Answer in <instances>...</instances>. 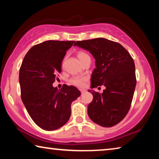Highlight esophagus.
<instances>
[{
	"label": "esophagus",
	"mask_w": 159,
	"mask_h": 159,
	"mask_svg": "<svg viewBox=\"0 0 159 159\" xmlns=\"http://www.w3.org/2000/svg\"><path fill=\"white\" fill-rule=\"evenodd\" d=\"M80 92H81V94H83V93L85 92V90H80Z\"/></svg>",
	"instance_id": "obj_1"
}]
</instances>
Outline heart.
<instances>
[{
    "instance_id": "1",
    "label": "heart",
    "mask_w": 159,
    "mask_h": 159,
    "mask_svg": "<svg viewBox=\"0 0 159 159\" xmlns=\"http://www.w3.org/2000/svg\"><path fill=\"white\" fill-rule=\"evenodd\" d=\"M78 57L82 63L86 58L89 57V56L84 52H79L78 53ZM87 78L85 76H74L69 80L70 84L79 88L84 87Z\"/></svg>"
}]
</instances>
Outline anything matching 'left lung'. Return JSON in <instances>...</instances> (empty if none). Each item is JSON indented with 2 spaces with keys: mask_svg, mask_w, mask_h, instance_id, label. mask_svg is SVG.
Listing matches in <instances>:
<instances>
[{
  "mask_svg": "<svg viewBox=\"0 0 159 159\" xmlns=\"http://www.w3.org/2000/svg\"><path fill=\"white\" fill-rule=\"evenodd\" d=\"M74 46L89 51L95 59L91 89L105 87L102 94L89 90L93 99L88 115L102 127L116 125L127 115L132 101L137 84L134 60L120 44L105 38L77 41Z\"/></svg>",
  "mask_w": 159,
  "mask_h": 159,
  "instance_id": "obj_1",
  "label": "left lung"
}]
</instances>
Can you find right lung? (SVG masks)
Here are the masks:
<instances>
[{
  "instance_id": "right-lung-1",
  "label": "right lung",
  "mask_w": 159,
  "mask_h": 159,
  "mask_svg": "<svg viewBox=\"0 0 159 159\" xmlns=\"http://www.w3.org/2000/svg\"><path fill=\"white\" fill-rule=\"evenodd\" d=\"M75 41L49 40L32 47L20 69L21 98L35 124L52 131L64 126L69 120L70 105L80 95L73 85L61 90L53 87L56 75L61 72V61Z\"/></svg>"
}]
</instances>
